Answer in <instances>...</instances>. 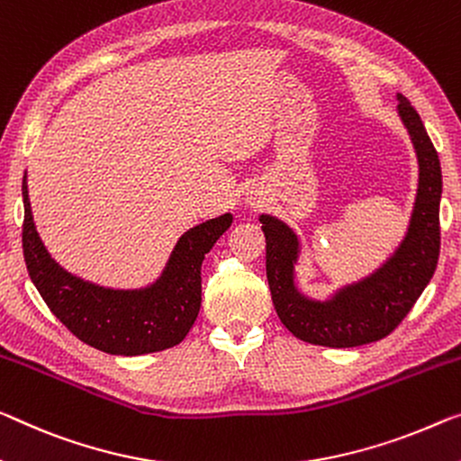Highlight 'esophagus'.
I'll return each instance as SVG.
<instances>
[{"mask_svg": "<svg viewBox=\"0 0 461 461\" xmlns=\"http://www.w3.org/2000/svg\"><path fill=\"white\" fill-rule=\"evenodd\" d=\"M245 202L249 203L251 208H258V206H261V203H264V195H261L259 189H247Z\"/></svg>", "mask_w": 461, "mask_h": 461, "instance_id": "1", "label": "esophagus"}]
</instances>
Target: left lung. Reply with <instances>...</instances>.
Returning a JSON list of instances; mask_svg holds the SVG:
<instances>
[{
    "mask_svg": "<svg viewBox=\"0 0 461 461\" xmlns=\"http://www.w3.org/2000/svg\"><path fill=\"white\" fill-rule=\"evenodd\" d=\"M398 115L419 162V185L408 229L393 253L365 278L313 299L299 286L296 266L303 245L294 229L272 214H261L266 237V272L280 321L303 342L354 348L377 342L398 328L433 278L441 247L438 203L443 194L441 162L422 119L398 95Z\"/></svg>",
    "mask_w": 461,
    "mask_h": 461,
    "instance_id": "left-lung-1",
    "label": "left lung"
}]
</instances>
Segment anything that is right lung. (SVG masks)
I'll return each mask as SVG.
<instances>
[{"label":"right lung","instance_id":"obj_1","mask_svg":"<svg viewBox=\"0 0 461 461\" xmlns=\"http://www.w3.org/2000/svg\"><path fill=\"white\" fill-rule=\"evenodd\" d=\"M23 202L28 276L51 313L77 339L115 357H141L173 348L187 336L202 304V261L230 229V212L183 232L150 285L111 288L68 272L51 258L34 226L26 173Z\"/></svg>","mask_w":461,"mask_h":461}]
</instances>
